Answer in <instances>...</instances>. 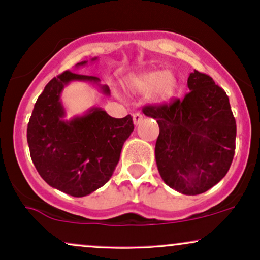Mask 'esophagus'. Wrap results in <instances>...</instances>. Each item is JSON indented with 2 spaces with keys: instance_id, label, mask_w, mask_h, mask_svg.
Returning a JSON list of instances; mask_svg holds the SVG:
<instances>
[{
  "instance_id": "obj_1",
  "label": "esophagus",
  "mask_w": 260,
  "mask_h": 260,
  "mask_svg": "<svg viewBox=\"0 0 260 260\" xmlns=\"http://www.w3.org/2000/svg\"><path fill=\"white\" fill-rule=\"evenodd\" d=\"M142 120H143V115L142 113H139V112H136V113H133V122H134V124H139L140 122H142Z\"/></svg>"
}]
</instances>
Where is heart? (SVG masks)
Masks as SVG:
<instances>
[{
	"label": "heart",
	"mask_w": 260,
	"mask_h": 260,
	"mask_svg": "<svg viewBox=\"0 0 260 260\" xmlns=\"http://www.w3.org/2000/svg\"><path fill=\"white\" fill-rule=\"evenodd\" d=\"M129 84L138 92L151 91V99L155 103H165L174 95L176 78L168 71L156 70L133 76Z\"/></svg>",
	"instance_id": "heart-1"
}]
</instances>
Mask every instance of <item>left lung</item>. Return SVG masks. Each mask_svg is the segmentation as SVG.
<instances>
[{
  "mask_svg": "<svg viewBox=\"0 0 260 260\" xmlns=\"http://www.w3.org/2000/svg\"><path fill=\"white\" fill-rule=\"evenodd\" d=\"M189 92L171 104L144 106L160 133L155 160L164 182L186 196L207 192L228 174L235 155L236 121L229 96L208 74L194 71Z\"/></svg>",
  "mask_w": 260,
  "mask_h": 260,
  "instance_id": "obj_1",
  "label": "left lung"
}]
</instances>
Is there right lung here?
I'll list each match as a JSON object with an SVG mask.
<instances>
[{
	"mask_svg": "<svg viewBox=\"0 0 260 260\" xmlns=\"http://www.w3.org/2000/svg\"><path fill=\"white\" fill-rule=\"evenodd\" d=\"M86 63L79 62L76 67ZM71 82L92 83L110 95L109 86L101 85L98 77L66 71L50 80L38 98L26 139L32 164L49 186L70 196L84 197L111 178L134 124L131 115L113 118L100 107L64 120L61 92Z\"/></svg>",
	"mask_w": 260,
	"mask_h": 260,
	"instance_id": "obj_1",
	"label": "right lung"
}]
</instances>
